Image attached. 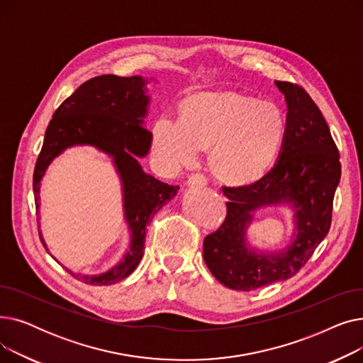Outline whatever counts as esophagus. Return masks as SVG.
I'll use <instances>...</instances> for the list:
<instances>
[{
    "label": "esophagus",
    "mask_w": 363,
    "mask_h": 363,
    "mask_svg": "<svg viewBox=\"0 0 363 363\" xmlns=\"http://www.w3.org/2000/svg\"><path fill=\"white\" fill-rule=\"evenodd\" d=\"M186 184L191 188H204L207 185V178L203 174H194L188 178Z\"/></svg>",
    "instance_id": "obj_1"
}]
</instances>
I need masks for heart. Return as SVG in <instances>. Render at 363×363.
Instances as JSON below:
<instances>
[{
    "label": "heart",
    "mask_w": 363,
    "mask_h": 363,
    "mask_svg": "<svg viewBox=\"0 0 363 363\" xmlns=\"http://www.w3.org/2000/svg\"><path fill=\"white\" fill-rule=\"evenodd\" d=\"M279 108L238 94H203L184 103L182 118L162 116L152 126V148L167 170L193 164L211 147V164L225 181L244 184L272 164L284 137Z\"/></svg>",
    "instance_id": "1"
}]
</instances>
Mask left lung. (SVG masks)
I'll use <instances>...</instances> for the list:
<instances>
[{
  "label": "left lung",
  "instance_id": "8db88e82",
  "mask_svg": "<svg viewBox=\"0 0 363 363\" xmlns=\"http://www.w3.org/2000/svg\"><path fill=\"white\" fill-rule=\"evenodd\" d=\"M287 103L281 151L274 167L259 181L223 186L226 218L207 235L203 257L225 287L252 291L294 277L327 237L333 200L341 177L337 145L320 110L298 85L275 81ZM269 205H290L295 233L279 252H263L246 241L254 212Z\"/></svg>",
  "mask_w": 363,
  "mask_h": 363
}]
</instances>
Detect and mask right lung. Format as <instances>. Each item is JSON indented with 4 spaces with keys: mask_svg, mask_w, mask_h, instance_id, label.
Wrapping results in <instances>:
<instances>
[{
    "mask_svg": "<svg viewBox=\"0 0 363 363\" xmlns=\"http://www.w3.org/2000/svg\"><path fill=\"white\" fill-rule=\"evenodd\" d=\"M147 84L148 79L143 76L121 78L116 74L95 76L84 82L52 114L36 160L33 194L38 212L41 179L51 162L65 150L74 145L95 147L111 157L116 167L122 184L123 215L130 233L126 253L108 271L97 275L73 274L57 260L69 274L89 285L116 284L135 271L144 255L147 225L179 189L145 174L138 162L148 155L152 141L151 132L144 126L150 104ZM40 237L47 249L41 230Z\"/></svg>",
    "mask_w": 363,
    "mask_h": 363,
    "instance_id": "1",
    "label": "right lung"
}]
</instances>
